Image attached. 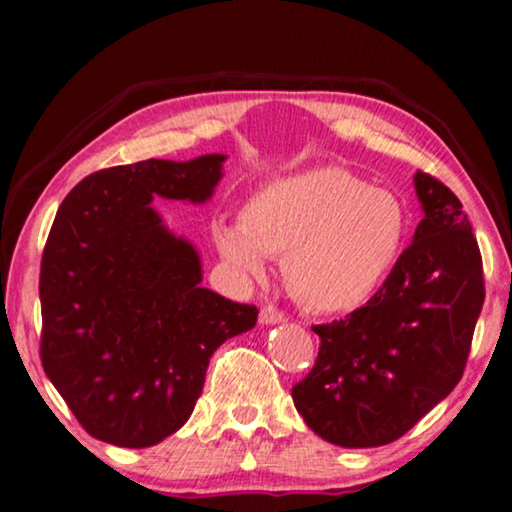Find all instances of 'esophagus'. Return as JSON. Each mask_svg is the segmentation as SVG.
Returning a JSON list of instances; mask_svg holds the SVG:
<instances>
[{
  "instance_id": "34e87169",
  "label": "esophagus",
  "mask_w": 512,
  "mask_h": 512,
  "mask_svg": "<svg viewBox=\"0 0 512 512\" xmlns=\"http://www.w3.org/2000/svg\"><path fill=\"white\" fill-rule=\"evenodd\" d=\"M258 317H261V324L270 326V324H279V321H284V312L277 310L275 305H263Z\"/></svg>"
}]
</instances>
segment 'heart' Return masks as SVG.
<instances>
[{"mask_svg": "<svg viewBox=\"0 0 512 512\" xmlns=\"http://www.w3.org/2000/svg\"><path fill=\"white\" fill-rule=\"evenodd\" d=\"M408 216L389 188L342 167L275 179L251 195L242 221L216 219L219 254L261 277L268 256H286V284L319 312H347L380 289L401 251Z\"/></svg>", "mask_w": 512, "mask_h": 512, "instance_id": "b5f03b06", "label": "heart"}]
</instances>
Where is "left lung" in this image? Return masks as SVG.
Segmentation results:
<instances>
[{
    "label": "left lung",
    "mask_w": 512,
    "mask_h": 512,
    "mask_svg": "<svg viewBox=\"0 0 512 512\" xmlns=\"http://www.w3.org/2000/svg\"><path fill=\"white\" fill-rule=\"evenodd\" d=\"M422 202L412 244L366 305L319 335L314 368L291 389L305 424L340 447L408 433L464 375L485 303L482 256L457 195L415 174Z\"/></svg>",
    "instance_id": "obj_1"
}]
</instances>
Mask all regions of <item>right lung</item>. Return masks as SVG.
Instances as JSON below:
<instances>
[{"instance_id": "right-lung-1", "label": "right lung", "mask_w": 512, "mask_h": 512, "mask_svg": "<svg viewBox=\"0 0 512 512\" xmlns=\"http://www.w3.org/2000/svg\"><path fill=\"white\" fill-rule=\"evenodd\" d=\"M223 153L142 160L90 174L55 214L41 256V363L90 436L151 447L188 422L209 359L256 326L254 305L200 286L195 247L153 195L200 205Z\"/></svg>"}]
</instances>
